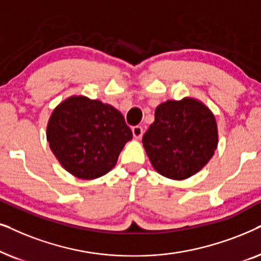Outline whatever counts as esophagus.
Here are the masks:
<instances>
[{"label": "esophagus", "mask_w": 261, "mask_h": 261, "mask_svg": "<svg viewBox=\"0 0 261 261\" xmlns=\"http://www.w3.org/2000/svg\"><path fill=\"white\" fill-rule=\"evenodd\" d=\"M143 127L140 126V125H137V126H134L133 127V135L135 138H141L142 136H143Z\"/></svg>", "instance_id": "1"}]
</instances>
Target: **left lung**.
Instances as JSON below:
<instances>
[{
	"mask_svg": "<svg viewBox=\"0 0 261 261\" xmlns=\"http://www.w3.org/2000/svg\"><path fill=\"white\" fill-rule=\"evenodd\" d=\"M142 142L160 174L174 180L190 178L209 162L216 150V120L198 100H168L156 107L155 121Z\"/></svg>",
	"mask_w": 261,
	"mask_h": 261,
	"instance_id": "1",
	"label": "left lung"
}]
</instances>
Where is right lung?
I'll return each mask as SVG.
<instances>
[{
  "mask_svg": "<svg viewBox=\"0 0 261 261\" xmlns=\"http://www.w3.org/2000/svg\"><path fill=\"white\" fill-rule=\"evenodd\" d=\"M46 137L62 166L80 179H96L116 166L133 131L119 111L99 100L71 96L52 112Z\"/></svg>",
  "mask_w": 261,
  "mask_h": 261,
  "instance_id": "add662e5",
  "label": "right lung"
}]
</instances>
